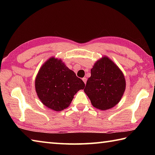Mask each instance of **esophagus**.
<instances>
[{
	"label": "esophagus",
	"mask_w": 155,
	"mask_h": 155,
	"mask_svg": "<svg viewBox=\"0 0 155 155\" xmlns=\"http://www.w3.org/2000/svg\"><path fill=\"white\" fill-rule=\"evenodd\" d=\"M82 80L83 81V82L85 83V84H86V82H87V78L84 77V78H82Z\"/></svg>",
	"instance_id": "obj_1"
}]
</instances>
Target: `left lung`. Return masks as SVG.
I'll use <instances>...</instances> for the list:
<instances>
[{"label":"left lung","instance_id":"obj_1","mask_svg":"<svg viewBox=\"0 0 155 155\" xmlns=\"http://www.w3.org/2000/svg\"><path fill=\"white\" fill-rule=\"evenodd\" d=\"M126 82L119 68L108 57H104L91 70L84 91L92 105L101 110H107L119 103L124 94Z\"/></svg>","mask_w":155,"mask_h":155}]
</instances>
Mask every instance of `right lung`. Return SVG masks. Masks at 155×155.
Returning <instances> with one entry per match:
<instances>
[{"instance_id": "right-lung-1", "label": "right lung", "mask_w": 155, "mask_h": 155, "mask_svg": "<svg viewBox=\"0 0 155 155\" xmlns=\"http://www.w3.org/2000/svg\"><path fill=\"white\" fill-rule=\"evenodd\" d=\"M84 87L83 81L54 57L42 65L35 78V90L41 103L57 111L67 108L74 94Z\"/></svg>"}]
</instances>
